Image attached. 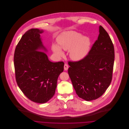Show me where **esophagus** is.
Masks as SVG:
<instances>
[{
    "instance_id": "esophagus-1",
    "label": "esophagus",
    "mask_w": 129,
    "mask_h": 129,
    "mask_svg": "<svg viewBox=\"0 0 129 129\" xmlns=\"http://www.w3.org/2000/svg\"><path fill=\"white\" fill-rule=\"evenodd\" d=\"M64 70H65V71H67L68 69V65L67 64H64Z\"/></svg>"
}]
</instances>
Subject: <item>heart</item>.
<instances>
[{
  "instance_id": "1",
  "label": "heart",
  "mask_w": 129,
  "mask_h": 129,
  "mask_svg": "<svg viewBox=\"0 0 129 129\" xmlns=\"http://www.w3.org/2000/svg\"><path fill=\"white\" fill-rule=\"evenodd\" d=\"M57 43L62 49L70 51V56L74 61L84 58L88 55L91 46V41L88 37L83 36L81 34L75 31L62 33L58 37ZM60 48L55 43L52 45V50L55 53L62 55L63 53Z\"/></svg>"
}]
</instances>
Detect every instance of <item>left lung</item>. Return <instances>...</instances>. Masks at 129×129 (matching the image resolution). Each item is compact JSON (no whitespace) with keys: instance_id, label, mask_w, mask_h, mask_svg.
I'll return each instance as SVG.
<instances>
[{"instance_id":"left-lung-1","label":"left lung","mask_w":129,"mask_h":129,"mask_svg":"<svg viewBox=\"0 0 129 129\" xmlns=\"http://www.w3.org/2000/svg\"><path fill=\"white\" fill-rule=\"evenodd\" d=\"M114 59V45L100 25L98 39L88 55L79 61L68 62V74L80 98L90 101L103 95L112 81Z\"/></svg>"}]
</instances>
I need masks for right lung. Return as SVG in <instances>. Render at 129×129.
Returning <instances> with one entry per match:
<instances>
[{
	"label": "right lung",
	"mask_w": 129,
	"mask_h": 129,
	"mask_svg": "<svg viewBox=\"0 0 129 129\" xmlns=\"http://www.w3.org/2000/svg\"><path fill=\"white\" fill-rule=\"evenodd\" d=\"M43 30L27 31L17 44L14 54L15 78L19 88L30 100L40 104L48 102L55 93L57 81L63 72L64 63L50 61L39 49L43 46L40 34Z\"/></svg>",
	"instance_id": "obj_1"
}]
</instances>
